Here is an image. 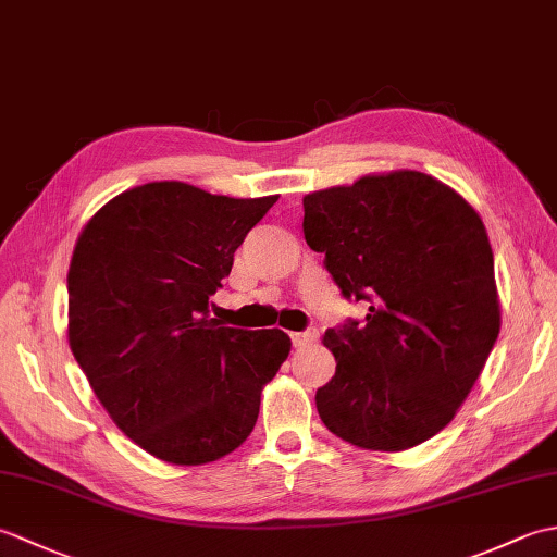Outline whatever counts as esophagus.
Wrapping results in <instances>:
<instances>
[{
  "mask_svg": "<svg viewBox=\"0 0 557 557\" xmlns=\"http://www.w3.org/2000/svg\"><path fill=\"white\" fill-rule=\"evenodd\" d=\"M315 339H318V330L309 327V330H304V333H294L292 335V345L294 347H306V345H311V342H315Z\"/></svg>",
  "mask_w": 557,
  "mask_h": 557,
  "instance_id": "34e87169",
  "label": "esophagus"
}]
</instances>
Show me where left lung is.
Here are the masks:
<instances>
[{"mask_svg":"<svg viewBox=\"0 0 557 557\" xmlns=\"http://www.w3.org/2000/svg\"><path fill=\"white\" fill-rule=\"evenodd\" d=\"M304 236L347 301H369L323 342L337 369L318 387L327 431L397 453L453 421L500 333L479 212L421 172L363 176L304 198Z\"/></svg>","mask_w":557,"mask_h":557,"instance_id":"8db88e82","label":"left lung"}]
</instances>
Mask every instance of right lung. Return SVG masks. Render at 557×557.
<instances>
[{
	"label": "right lung",
	"instance_id": "1",
	"mask_svg": "<svg viewBox=\"0 0 557 557\" xmlns=\"http://www.w3.org/2000/svg\"><path fill=\"white\" fill-rule=\"evenodd\" d=\"M277 196L152 182L112 198L69 268V345L114 423L170 465H206L251 435L292 342L210 318L234 251Z\"/></svg>",
	"mask_w": 557,
	"mask_h": 557
}]
</instances>
